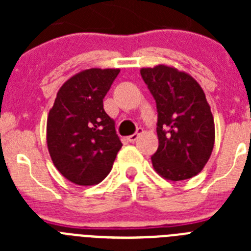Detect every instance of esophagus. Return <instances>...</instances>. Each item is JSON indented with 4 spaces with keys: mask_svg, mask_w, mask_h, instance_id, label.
Listing matches in <instances>:
<instances>
[{
    "mask_svg": "<svg viewBox=\"0 0 251 251\" xmlns=\"http://www.w3.org/2000/svg\"><path fill=\"white\" fill-rule=\"evenodd\" d=\"M142 133H143V129H142V128H138V129H137V132L134 133V134H132V136L128 137V141H129V142H136L137 139L139 138V136H141Z\"/></svg>",
    "mask_w": 251,
    "mask_h": 251,
    "instance_id": "1",
    "label": "esophagus"
}]
</instances>
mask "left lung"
I'll use <instances>...</instances> for the list:
<instances>
[{
	"mask_svg": "<svg viewBox=\"0 0 251 251\" xmlns=\"http://www.w3.org/2000/svg\"><path fill=\"white\" fill-rule=\"evenodd\" d=\"M141 75L158 113L153 168L174 182L196 176L215 143L214 117L202 88L190 74L165 64L142 68Z\"/></svg>",
	"mask_w": 251,
	"mask_h": 251,
	"instance_id": "obj_1",
	"label": "left lung"
}]
</instances>
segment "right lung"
Segmentation results:
<instances>
[{
	"instance_id": "obj_1",
	"label": "right lung",
	"mask_w": 251,
	"mask_h": 251,
	"mask_svg": "<svg viewBox=\"0 0 251 251\" xmlns=\"http://www.w3.org/2000/svg\"><path fill=\"white\" fill-rule=\"evenodd\" d=\"M119 69H86L61 85L46 123V142L55 167L70 182L93 186L110 172L122 148L115 122L103 99Z\"/></svg>"
}]
</instances>
